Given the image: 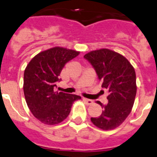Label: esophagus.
I'll list each match as a JSON object with an SVG mask.
<instances>
[{
    "label": "esophagus",
    "mask_w": 157,
    "mask_h": 157,
    "mask_svg": "<svg viewBox=\"0 0 157 157\" xmlns=\"http://www.w3.org/2000/svg\"><path fill=\"white\" fill-rule=\"evenodd\" d=\"M83 101H85L86 104V105H92V104H93V102H94V101H92V100H90V99L85 98H83Z\"/></svg>",
    "instance_id": "34e87169"
}]
</instances>
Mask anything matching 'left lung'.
Masks as SVG:
<instances>
[{
  "label": "left lung",
  "mask_w": 157,
  "mask_h": 157,
  "mask_svg": "<svg viewBox=\"0 0 157 157\" xmlns=\"http://www.w3.org/2000/svg\"><path fill=\"white\" fill-rule=\"evenodd\" d=\"M97 73L101 87L109 92L108 103L98 104L103 108L92 123L103 130L114 129L122 124L130 113L136 94V73L125 57L106 48L92 51L84 56Z\"/></svg>",
  "instance_id": "left-lung-1"
}]
</instances>
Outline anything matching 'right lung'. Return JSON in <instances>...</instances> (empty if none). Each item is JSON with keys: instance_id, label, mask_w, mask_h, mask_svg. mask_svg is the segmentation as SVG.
<instances>
[{"instance_id": "right-lung-1", "label": "right lung", "mask_w": 157, "mask_h": 157, "mask_svg": "<svg viewBox=\"0 0 157 157\" xmlns=\"http://www.w3.org/2000/svg\"><path fill=\"white\" fill-rule=\"evenodd\" d=\"M78 55L79 52L55 47L37 54L27 65L24 73L25 100L32 113L44 124L62 122L74 101L81 98L55 90L65 64Z\"/></svg>"}]
</instances>
